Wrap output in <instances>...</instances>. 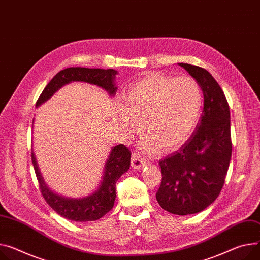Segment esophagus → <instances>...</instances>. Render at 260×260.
Returning <instances> with one entry per match:
<instances>
[{
    "instance_id": "esophagus-1",
    "label": "esophagus",
    "mask_w": 260,
    "mask_h": 260,
    "mask_svg": "<svg viewBox=\"0 0 260 260\" xmlns=\"http://www.w3.org/2000/svg\"><path fill=\"white\" fill-rule=\"evenodd\" d=\"M147 160L142 157L141 155H138L136 153H134L132 155V158H131V165H132V168L133 169H142L144 168L146 165H147Z\"/></svg>"
}]
</instances>
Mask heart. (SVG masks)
I'll return each instance as SVG.
<instances>
[{"label":"heart","instance_id":"1","mask_svg":"<svg viewBox=\"0 0 260 260\" xmlns=\"http://www.w3.org/2000/svg\"><path fill=\"white\" fill-rule=\"evenodd\" d=\"M117 108L119 124L129 134L145 125L148 134L144 150L155 152L159 147L173 151L182 146L200 121L203 94L190 76L172 77L149 74L133 84Z\"/></svg>","mask_w":260,"mask_h":260}]
</instances>
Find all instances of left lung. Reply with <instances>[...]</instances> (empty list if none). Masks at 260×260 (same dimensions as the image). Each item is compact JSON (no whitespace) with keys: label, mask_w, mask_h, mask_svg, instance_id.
<instances>
[{"label":"left lung","mask_w":260,"mask_h":260,"mask_svg":"<svg viewBox=\"0 0 260 260\" xmlns=\"http://www.w3.org/2000/svg\"><path fill=\"white\" fill-rule=\"evenodd\" d=\"M178 64L197 80L204 108L187 142L159 161L162 179L156 199L168 212L187 215L204 210L222 190L232 154L230 110L224 91L208 71Z\"/></svg>","instance_id":"obj_1"}]
</instances>
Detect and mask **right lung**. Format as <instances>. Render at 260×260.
Wrapping results in <instances>:
<instances>
[{"instance_id":"add662e5","label":"right lung","mask_w":260,"mask_h":260,"mask_svg":"<svg viewBox=\"0 0 260 260\" xmlns=\"http://www.w3.org/2000/svg\"><path fill=\"white\" fill-rule=\"evenodd\" d=\"M116 74L117 72L112 69L69 68L62 70L56 74L45 87L37 100L36 107L48 101L58 89L74 81L96 85L105 89L113 96L117 90L115 85ZM31 158L39 187H41L42 194L47 203L62 217L74 222H89L96 221L112 209L116 197L115 184L119 177L130 168L131 152L125 145H117L111 148L104 166L102 181L98 189L86 197L79 199L66 198L51 190L44 180L33 151L31 153Z\"/></svg>"}]
</instances>
